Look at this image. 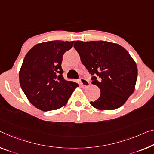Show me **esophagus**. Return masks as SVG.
I'll list each match as a JSON object with an SVG mask.
<instances>
[{
    "instance_id": "obj_1",
    "label": "esophagus",
    "mask_w": 154,
    "mask_h": 154,
    "mask_svg": "<svg viewBox=\"0 0 154 154\" xmlns=\"http://www.w3.org/2000/svg\"><path fill=\"white\" fill-rule=\"evenodd\" d=\"M80 84L82 87H88L89 85V80H87V79H83V78H81V79H80Z\"/></svg>"
}]
</instances>
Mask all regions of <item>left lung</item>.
<instances>
[{
	"instance_id": "obj_1",
	"label": "left lung",
	"mask_w": 154,
	"mask_h": 154,
	"mask_svg": "<svg viewBox=\"0 0 154 154\" xmlns=\"http://www.w3.org/2000/svg\"><path fill=\"white\" fill-rule=\"evenodd\" d=\"M74 47L92 77L91 83L100 88V96L90 104L100 110L121 107L133 94L138 69L126 49L113 42L77 41Z\"/></svg>"
}]
</instances>
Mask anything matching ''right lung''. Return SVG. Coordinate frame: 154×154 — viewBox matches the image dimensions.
I'll use <instances>...</instances> for the list:
<instances>
[{"instance_id":"1","label":"right lung","mask_w":154,"mask_h":154,"mask_svg":"<svg viewBox=\"0 0 154 154\" xmlns=\"http://www.w3.org/2000/svg\"><path fill=\"white\" fill-rule=\"evenodd\" d=\"M74 41L42 42L26 54L19 72L21 89L34 107L44 112L60 109L67 104L76 82L63 78V54Z\"/></svg>"}]
</instances>
